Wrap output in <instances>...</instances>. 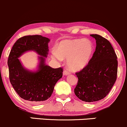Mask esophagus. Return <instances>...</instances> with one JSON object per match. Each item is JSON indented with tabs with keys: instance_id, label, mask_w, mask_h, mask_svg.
Masks as SVG:
<instances>
[{
	"instance_id": "1",
	"label": "esophagus",
	"mask_w": 127,
	"mask_h": 127,
	"mask_svg": "<svg viewBox=\"0 0 127 127\" xmlns=\"http://www.w3.org/2000/svg\"><path fill=\"white\" fill-rule=\"evenodd\" d=\"M70 74V72H69L68 70H65L64 71V74L65 75V76H68V75H69Z\"/></svg>"
}]
</instances>
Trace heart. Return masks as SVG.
Returning a JSON list of instances; mask_svg holds the SVG:
<instances>
[{"mask_svg": "<svg viewBox=\"0 0 127 127\" xmlns=\"http://www.w3.org/2000/svg\"><path fill=\"white\" fill-rule=\"evenodd\" d=\"M93 51V44L88 39H64L58 43L51 56L58 61L67 59L68 68L80 71L88 65Z\"/></svg>", "mask_w": 127, "mask_h": 127, "instance_id": "obj_1", "label": "heart"}]
</instances>
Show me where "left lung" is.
<instances>
[{
    "mask_svg": "<svg viewBox=\"0 0 127 127\" xmlns=\"http://www.w3.org/2000/svg\"><path fill=\"white\" fill-rule=\"evenodd\" d=\"M96 40V50L88 65L78 73L76 96L81 100L93 102L103 99L117 78V56L110 42L98 34H91Z\"/></svg>",
    "mask_w": 127,
    "mask_h": 127,
    "instance_id": "obj_1",
    "label": "left lung"
}]
</instances>
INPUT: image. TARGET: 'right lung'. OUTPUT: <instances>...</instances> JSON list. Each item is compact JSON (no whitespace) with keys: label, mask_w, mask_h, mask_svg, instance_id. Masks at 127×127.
I'll return each instance as SVG.
<instances>
[{"label":"right lung","mask_w":127,"mask_h":127,"mask_svg":"<svg viewBox=\"0 0 127 127\" xmlns=\"http://www.w3.org/2000/svg\"><path fill=\"white\" fill-rule=\"evenodd\" d=\"M50 41L48 38L40 35L24 36L15 42L9 54L8 65L11 84L20 97L34 103L49 99L56 84L63 75L62 68H53L45 64ZM30 51L39 55V63L34 71L25 69L18 59Z\"/></svg>","instance_id":"obj_1"}]
</instances>
